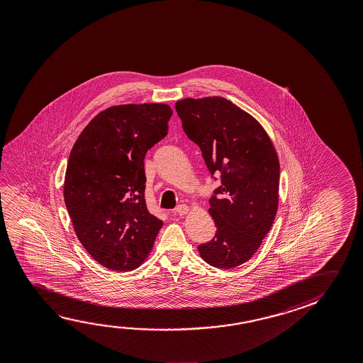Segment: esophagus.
I'll list each match as a JSON object with an SVG mask.
<instances>
[{
    "label": "esophagus",
    "mask_w": 363,
    "mask_h": 363,
    "mask_svg": "<svg viewBox=\"0 0 363 363\" xmlns=\"http://www.w3.org/2000/svg\"><path fill=\"white\" fill-rule=\"evenodd\" d=\"M189 211H190V208L187 205H179L177 208H174V214L179 215V216L187 214Z\"/></svg>",
    "instance_id": "esophagus-1"
}]
</instances>
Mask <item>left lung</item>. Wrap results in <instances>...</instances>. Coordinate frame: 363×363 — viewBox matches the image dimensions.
Listing matches in <instances>:
<instances>
[{
  "mask_svg": "<svg viewBox=\"0 0 363 363\" xmlns=\"http://www.w3.org/2000/svg\"><path fill=\"white\" fill-rule=\"evenodd\" d=\"M174 106L208 171L221 174L208 208L216 234L197 250L214 267H238L256 253L274 224L279 155L259 121L224 97H187Z\"/></svg>",
  "mask_w": 363,
  "mask_h": 363,
  "instance_id": "1",
  "label": "left lung"
}]
</instances>
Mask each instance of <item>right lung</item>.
<instances>
[{
  "label": "right lung",
  "instance_id": "1",
  "mask_svg": "<svg viewBox=\"0 0 363 363\" xmlns=\"http://www.w3.org/2000/svg\"><path fill=\"white\" fill-rule=\"evenodd\" d=\"M167 104H128L97 113L73 145L65 202L73 229L96 262L133 271L153 250L163 223L145 205L144 157L166 137Z\"/></svg>",
  "mask_w": 363,
  "mask_h": 363
}]
</instances>
